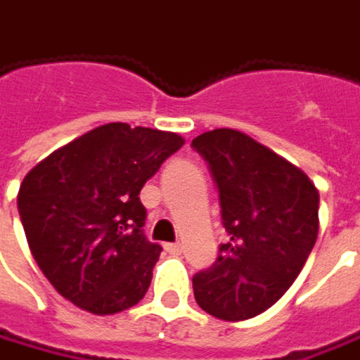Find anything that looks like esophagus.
Instances as JSON below:
<instances>
[{
    "label": "esophagus",
    "mask_w": 360,
    "mask_h": 360,
    "mask_svg": "<svg viewBox=\"0 0 360 360\" xmlns=\"http://www.w3.org/2000/svg\"><path fill=\"white\" fill-rule=\"evenodd\" d=\"M165 250H167L171 256H179L183 248H181V243H167V245H165Z\"/></svg>",
    "instance_id": "esophagus-1"
}]
</instances>
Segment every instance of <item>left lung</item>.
I'll use <instances>...</instances> for the list:
<instances>
[{
	"label": "left lung",
	"mask_w": 360,
	"mask_h": 360,
	"mask_svg": "<svg viewBox=\"0 0 360 360\" xmlns=\"http://www.w3.org/2000/svg\"><path fill=\"white\" fill-rule=\"evenodd\" d=\"M210 167L229 240L193 276L197 304L221 321L258 316L292 286L319 236V191L300 169L231 129L191 143Z\"/></svg>",
	"instance_id": "left-lung-1"
}]
</instances>
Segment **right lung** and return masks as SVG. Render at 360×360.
Wrapping results in <instances>:
<instances>
[{"mask_svg":"<svg viewBox=\"0 0 360 360\" xmlns=\"http://www.w3.org/2000/svg\"><path fill=\"white\" fill-rule=\"evenodd\" d=\"M183 143L175 133L110 122L25 175L18 211L32 256L72 304L115 314L147 294L163 248L145 236L139 193Z\"/></svg>","mask_w":360,"mask_h":360,"instance_id":"1","label":"right lung"}]
</instances>
